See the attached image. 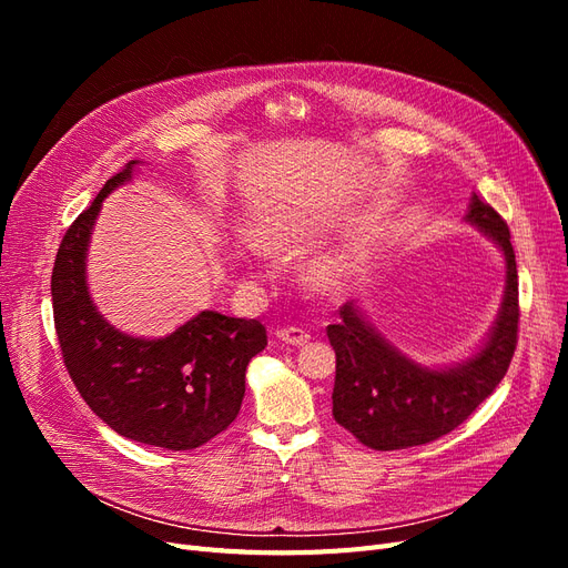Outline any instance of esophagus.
Masks as SVG:
<instances>
[{"mask_svg": "<svg viewBox=\"0 0 568 568\" xmlns=\"http://www.w3.org/2000/svg\"><path fill=\"white\" fill-rule=\"evenodd\" d=\"M277 338L288 343V346H305L311 341V334L301 329V326H282V329H277Z\"/></svg>", "mask_w": 568, "mask_h": 568, "instance_id": "esophagus-1", "label": "esophagus"}]
</instances>
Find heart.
Wrapping results in <instances>:
<instances>
[{"label": "heart", "instance_id": "1", "mask_svg": "<svg viewBox=\"0 0 568 568\" xmlns=\"http://www.w3.org/2000/svg\"><path fill=\"white\" fill-rule=\"evenodd\" d=\"M270 246L277 248V251H286V248H288L286 239H282V236H277V234H274V236L270 239ZM244 253L257 255V248H255V246H248V251H244ZM248 255H244V257H248ZM351 270H353V263L348 261V257H336V261H329V263H324V265L317 267L315 282H317L320 286H324V288H338L343 282L348 280Z\"/></svg>", "mask_w": 568, "mask_h": 568}]
</instances>
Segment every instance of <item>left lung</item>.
Returning <instances> with one entry per match:
<instances>
[{
    "label": "left lung",
    "instance_id": "8db88e82",
    "mask_svg": "<svg viewBox=\"0 0 568 568\" xmlns=\"http://www.w3.org/2000/svg\"><path fill=\"white\" fill-rule=\"evenodd\" d=\"M467 222L500 246L507 286L500 315L480 351L450 369L412 363L376 334L355 303L326 326L336 353L334 419L372 450H405L450 434L505 379L517 351L519 274L509 227L490 203L471 196Z\"/></svg>",
    "mask_w": 568,
    "mask_h": 568
}]
</instances>
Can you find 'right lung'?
Instances as JSON below:
<instances>
[{
	"mask_svg": "<svg viewBox=\"0 0 568 568\" xmlns=\"http://www.w3.org/2000/svg\"><path fill=\"white\" fill-rule=\"evenodd\" d=\"M130 161L65 230L51 272L59 346L82 400L113 432L165 450H194L236 419L246 367L267 346L257 320L203 311L165 338H134L97 313L84 280L104 201L132 178Z\"/></svg>",
	"mask_w": 568,
	"mask_h": 568,
	"instance_id": "obj_1",
	"label": "right lung"
}]
</instances>
